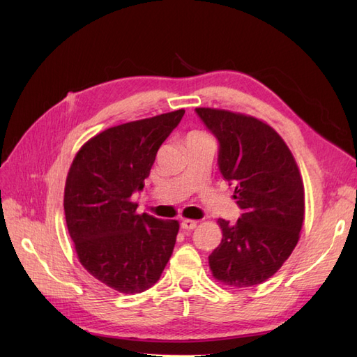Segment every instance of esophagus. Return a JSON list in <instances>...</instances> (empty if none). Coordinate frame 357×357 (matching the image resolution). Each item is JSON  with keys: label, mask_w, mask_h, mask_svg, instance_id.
Listing matches in <instances>:
<instances>
[{"label": "esophagus", "mask_w": 357, "mask_h": 357, "mask_svg": "<svg viewBox=\"0 0 357 357\" xmlns=\"http://www.w3.org/2000/svg\"><path fill=\"white\" fill-rule=\"evenodd\" d=\"M181 228L185 229V231L195 229V228H197V222H195V220H189V219L183 220V222H181Z\"/></svg>", "instance_id": "1"}]
</instances>
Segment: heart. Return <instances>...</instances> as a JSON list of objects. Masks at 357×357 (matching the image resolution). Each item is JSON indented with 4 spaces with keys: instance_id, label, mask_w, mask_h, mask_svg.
<instances>
[{
    "instance_id": "obj_1",
    "label": "heart",
    "mask_w": 357,
    "mask_h": 357,
    "mask_svg": "<svg viewBox=\"0 0 357 357\" xmlns=\"http://www.w3.org/2000/svg\"><path fill=\"white\" fill-rule=\"evenodd\" d=\"M192 135H198V137H204L202 134H192Z\"/></svg>"
}]
</instances>
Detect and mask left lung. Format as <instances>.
I'll use <instances>...</instances> for the list:
<instances>
[{
  "label": "left lung",
  "instance_id": "obj_1",
  "mask_svg": "<svg viewBox=\"0 0 357 357\" xmlns=\"http://www.w3.org/2000/svg\"><path fill=\"white\" fill-rule=\"evenodd\" d=\"M195 110L219 139V169L243 210L235 223L218 220L223 236L208 256L211 274L234 289L261 284L299 241L305 193L296 160L275 129L253 116Z\"/></svg>",
  "mask_w": 357,
  "mask_h": 357
}]
</instances>
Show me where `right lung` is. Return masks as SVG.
<instances>
[{
	"instance_id": "add662e5",
	"label": "right lung",
	"mask_w": 357,
	"mask_h": 357,
	"mask_svg": "<svg viewBox=\"0 0 357 357\" xmlns=\"http://www.w3.org/2000/svg\"><path fill=\"white\" fill-rule=\"evenodd\" d=\"M180 109L105 129L86 142L70 167L63 211L75 253L98 282L126 295L152 287L172 255L180 225L137 214L131 195L144 188Z\"/></svg>"
}]
</instances>
